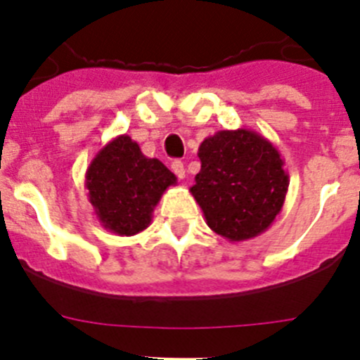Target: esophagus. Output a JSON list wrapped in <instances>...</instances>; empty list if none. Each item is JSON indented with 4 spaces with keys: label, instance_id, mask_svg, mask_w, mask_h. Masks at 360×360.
I'll use <instances>...</instances> for the list:
<instances>
[{
    "label": "esophagus",
    "instance_id": "34e87169",
    "mask_svg": "<svg viewBox=\"0 0 360 360\" xmlns=\"http://www.w3.org/2000/svg\"><path fill=\"white\" fill-rule=\"evenodd\" d=\"M170 167H172L174 174H176L179 179H184V176H186V169H184V163L181 162V160H174L172 165H170Z\"/></svg>",
    "mask_w": 360,
    "mask_h": 360
}]
</instances>
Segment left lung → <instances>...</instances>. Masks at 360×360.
Returning <instances> with one entry per match:
<instances>
[{"label":"left lung","mask_w":360,"mask_h":360,"mask_svg":"<svg viewBox=\"0 0 360 360\" xmlns=\"http://www.w3.org/2000/svg\"><path fill=\"white\" fill-rule=\"evenodd\" d=\"M191 195L212 231L244 242L270 228L285 202L289 174L277 148L249 129L219 130L198 148Z\"/></svg>","instance_id":"obj_1"}]
</instances>
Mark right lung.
<instances>
[{
    "label": "right lung",
    "mask_w": 360,
    "mask_h": 360,
    "mask_svg": "<svg viewBox=\"0 0 360 360\" xmlns=\"http://www.w3.org/2000/svg\"><path fill=\"white\" fill-rule=\"evenodd\" d=\"M176 183L177 177L160 160L144 157L125 134L99 150L85 174L97 219L120 237L146 230L162 195Z\"/></svg>",
    "instance_id": "1"
}]
</instances>
